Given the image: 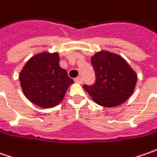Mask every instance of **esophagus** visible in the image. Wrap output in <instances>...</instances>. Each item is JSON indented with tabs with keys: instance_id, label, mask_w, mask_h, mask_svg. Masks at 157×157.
Listing matches in <instances>:
<instances>
[{
	"instance_id": "esophagus-1",
	"label": "esophagus",
	"mask_w": 157,
	"mask_h": 157,
	"mask_svg": "<svg viewBox=\"0 0 157 157\" xmlns=\"http://www.w3.org/2000/svg\"><path fill=\"white\" fill-rule=\"evenodd\" d=\"M74 81L76 83H78V84H82L83 83V78H82L81 77H78V78H76L75 79H74Z\"/></svg>"
}]
</instances>
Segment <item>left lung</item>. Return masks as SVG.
<instances>
[{
    "instance_id": "8db88e82",
    "label": "left lung",
    "mask_w": 157,
    "mask_h": 157,
    "mask_svg": "<svg viewBox=\"0 0 157 157\" xmlns=\"http://www.w3.org/2000/svg\"><path fill=\"white\" fill-rule=\"evenodd\" d=\"M95 83L83 87L98 105L113 107L124 103L136 87L137 76L129 64L119 55L97 52L91 58Z\"/></svg>"
}]
</instances>
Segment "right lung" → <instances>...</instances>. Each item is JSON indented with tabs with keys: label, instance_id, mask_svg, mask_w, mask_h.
Masks as SVG:
<instances>
[{
	"label": "right lung",
	"instance_id": "right-lung-1",
	"mask_svg": "<svg viewBox=\"0 0 157 157\" xmlns=\"http://www.w3.org/2000/svg\"><path fill=\"white\" fill-rule=\"evenodd\" d=\"M19 80L28 100L43 108L58 105L74 82L60 67L57 52H42L31 57L20 72Z\"/></svg>",
	"mask_w": 157,
	"mask_h": 157
}]
</instances>
